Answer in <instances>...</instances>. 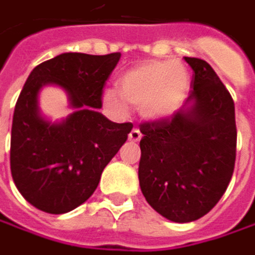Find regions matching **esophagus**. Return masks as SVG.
<instances>
[{"label": "esophagus", "mask_w": 255, "mask_h": 255, "mask_svg": "<svg viewBox=\"0 0 255 255\" xmlns=\"http://www.w3.org/2000/svg\"><path fill=\"white\" fill-rule=\"evenodd\" d=\"M141 136H142V134H141V131L138 129V128H134L131 132H129V135H128V139L129 141H132V142H138L139 139H141Z\"/></svg>", "instance_id": "34e87169"}]
</instances>
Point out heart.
Here are the masks:
<instances>
[{"mask_svg": "<svg viewBox=\"0 0 255 255\" xmlns=\"http://www.w3.org/2000/svg\"><path fill=\"white\" fill-rule=\"evenodd\" d=\"M188 84L185 67L172 60H155L126 72L119 80L120 96L107 90L103 99L113 110L124 111L127 104L139 109L145 119L158 121L171 117L179 109Z\"/></svg>", "mask_w": 255, "mask_h": 255, "instance_id": "b5f03b06", "label": "heart"}]
</instances>
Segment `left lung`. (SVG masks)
<instances>
[{"instance_id": "left-lung-1", "label": "left lung", "mask_w": 255, "mask_h": 255, "mask_svg": "<svg viewBox=\"0 0 255 255\" xmlns=\"http://www.w3.org/2000/svg\"><path fill=\"white\" fill-rule=\"evenodd\" d=\"M185 60L193 79L182 109L139 126L141 192L154 210L176 223L198 220L217 205L232 179L237 145L229 90L207 62Z\"/></svg>"}]
</instances>
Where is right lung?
Wrapping results in <instances>:
<instances>
[{"mask_svg":"<svg viewBox=\"0 0 255 255\" xmlns=\"http://www.w3.org/2000/svg\"><path fill=\"white\" fill-rule=\"evenodd\" d=\"M120 57L62 53L38 65L23 84L13 111L11 173L19 193L42 212L62 215L84 203L127 141L132 124L113 123L97 110ZM46 84L62 87L75 109L62 123L40 114L37 96Z\"/></svg>","mask_w":255,"mask_h":255,"instance_id":"right-lung-1","label":"right lung"}]
</instances>
